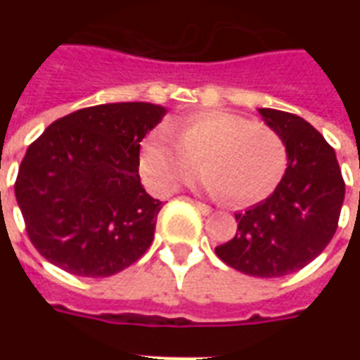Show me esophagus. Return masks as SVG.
Here are the masks:
<instances>
[{
	"label": "esophagus",
	"mask_w": 360,
	"mask_h": 360,
	"mask_svg": "<svg viewBox=\"0 0 360 360\" xmlns=\"http://www.w3.org/2000/svg\"><path fill=\"white\" fill-rule=\"evenodd\" d=\"M194 205H196V209H198V211H200V213H202V214H205V217H207V214H211V213H213V209L209 207V205H205V203H200V202H196V203H194Z\"/></svg>",
	"instance_id": "1"
}]
</instances>
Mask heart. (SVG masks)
<instances>
[{
  "instance_id": "obj_1",
  "label": "heart",
  "mask_w": 360,
  "mask_h": 360,
  "mask_svg": "<svg viewBox=\"0 0 360 360\" xmlns=\"http://www.w3.org/2000/svg\"><path fill=\"white\" fill-rule=\"evenodd\" d=\"M198 160L200 186L231 205L269 196L288 166L284 140L274 129L228 112H200L155 130L141 143L140 172L153 191L169 194L191 177Z\"/></svg>"
}]
</instances>
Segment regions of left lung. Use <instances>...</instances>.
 <instances>
[{"mask_svg": "<svg viewBox=\"0 0 360 360\" xmlns=\"http://www.w3.org/2000/svg\"><path fill=\"white\" fill-rule=\"evenodd\" d=\"M257 114L284 140L288 168L271 196L236 213V237L214 252L239 273L278 278L308 265L329 245L346 185L335 149L308 121L273 108H257Z\"/></svg>", "mask_w": 360, "mask_h": 360, "instance_id": "obj_1", "label": "left lung"}]
</instances>
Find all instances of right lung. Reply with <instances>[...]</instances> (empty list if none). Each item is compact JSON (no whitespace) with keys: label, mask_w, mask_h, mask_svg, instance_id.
<instances>
[{"label":"right lung","mask_w":360,"mask_h":360,"mask_svg":"<svg viewBox=\"0 0 360 360\" xmlns=\"http://www.w3.org/2000/svg\"><path fill=\"white\" fill-rule=\"evenodd\" d=\"M168 110L110 103L53 121L25 151L14 183L31 243L67 273L104 278L140 259L162 202L140 181V141Z\"/></svg>","instance_id":"right-lung-1"}]
</instances>
